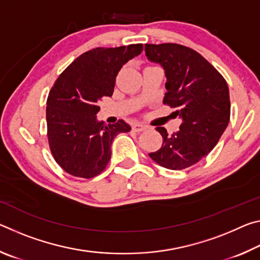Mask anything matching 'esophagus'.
I'll list each match as a JSON object with an SVG mask.
<instances>
[{"mask_svg":"<svg viewBox=\"0 0 260 260\" xmlns=\"http://www.w3.org/2000/svg\"><path fill=\"white\" fill-rule=\"evenodd\" d=\"M144 129H147L146 125H142V124H134L133 125V131L134 132H142Z\"/></svg>","mask_w":260,"mask_h":260,"instance_id":"34e87169","label":"esophagus"}]
</instances>
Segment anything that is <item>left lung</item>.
Here are the masks:
<instances>
[{"label":"left lung","instance_id":"8db88e82","mask_svg":"<svg viewBox=\"0 0 260 260\" xmlns=\"http://www.w3.org/2000/svg\"><path fill=\"white\" fill-rule=\"evenodd\" d=\"M147 58L164 69L167 93L162 103L182 120L180 131L162 136L159 150L149 153L158 165L183 170L212 150L230 122V89L223 77L199 52L177 43L144 46Z\"/></svg>","mask_w":260,"mask_h":260}]
</instances>
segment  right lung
Masks as SVG:
<instances>
[{
	"label": "right lung",
	"mask_w": 260,
	"mask_h": 260,
	"mask_svg": "<svg viewBox=\"0 0 260 260\" xmlns=\"http://www.w3.org/2000/svg\"><path fill=\"white\" fill-rule=\"evenodd\" d=\"M142 50L141 43L89 50L70 64L52 86L47 100L48 141L65 172L78 178L96 177L111 158L113 139L131 131L122 119L107 125L96 114L100 101L112 96L122 65Z\"/></svg>",
	"instance_id": "obj_1"
}]
</instances>
